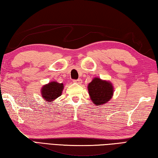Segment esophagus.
Returning a JSON list of instances; mask_svg holds the SVG:
<instances>
[{
	"label": "esophagus",
	"mask_w": 158,
	"mask_h": 158,
	"mask_svg": "<svg viewBox=\"0 0 158 158\" xmlns=\"http://www.w3.org/2000/svg\"><path fill=\"white\" fill-rule=\"evenodd\" d=\"M73 82H76V83H78L81 84L82 82V80L81 79H77V80H73Z\"/></svg>",
	"instance_id": "esophagus-1"
}]
</instances>
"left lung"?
<instances>
[{
  "label": "left lung",
  "instance_id": "left-lung-1",
  "mask_svg": "<svg viewBox=\"0 0 158 158\" xmlns=\"http://www.w3.org/2000/svg\"><path fill=\"white\" fill-rule=\"evenodd\" d=\"M87 89L91 100L97 106L107 102L114 94V87L111 82L102 81L99 77H94L89 83Z\"/></svg>",
  "mask_w": 158,
  "mask_h": 158
}]
</instances>
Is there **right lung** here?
<instances>
[{"instance_id":"right-lung-1","label":"right lung","mask_w":158,"mask_h":158,"mask_svg":"<svg viewBox=\"0 0 158 158\" xmlns=\"http://www.w3.org/2000/svg\"><path fill=\"white\" fill-rule=\"evenodd\" d=\"M63 89H64L63 83H59L56 81L50 82L49 83L45 85L42 87L41 93L44 100L47 101L48 103H50L61 95Z\"/></svg>"}]
</instances>
